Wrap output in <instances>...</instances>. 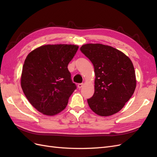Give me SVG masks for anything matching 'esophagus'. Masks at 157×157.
I'll list each match as a JSON object with an SVG mask.
<instances>
[{
	"label": "esophagus",
	"mask_w": 157,
	"mask_h": 157,
	"mask_svg": "<svg viewBox=\"0 0 157 157\" xmlns=\"http://www.w3.org/2000/svg\"><path fill=\"white\" fill-rule=\"evenodd\" d=\"M83 86H84V84H83V83H79V84H78V85H77V86H78V88L79 89L82 88Z\"/></svg>",
	"instance_id": "obj_1"
}]
</instances>
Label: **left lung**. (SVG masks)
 I'll return each instance as SVG.
<instances>
[{
    "instance_id": "obj_1",
    "label": "left lung",
    "mask_w": 157,
    "mask_h": 157,
    "mask_svg": "<svg viewBox=\"0 0 157 157\" xmlns=\"http://www.w3.org/2000/svg\"><path fill=\"white\" fill-rule=\"evenodd\" d=\"M80 50L91 61L96 75L94 94L87 99L89 107L101 117L118 113L136 87L132 61L122 52L107 45L86 44Z\"/></svg>"
}]
</instances>
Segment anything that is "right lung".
I'll list each match as a JSON object with an SVG mask.
<instances>
[{
    "label": "right lung",
    "mask_w": 157,
    "mask_h": 157,
    "mask_svg": "<svg viewBox=\"0 0 157 157\" xmlns=\"http://www.w3.org/2000/svg\"><path fill=\"white\" fill-rule=\"evenodd\" d=\"M78 48L72 44H48L27 55L21 86L28 101L44 115L53 116L62 111L77 88L67 66Z\"/></svg>",
    "instance_id": "right-lung-1"
}]
</instances>
